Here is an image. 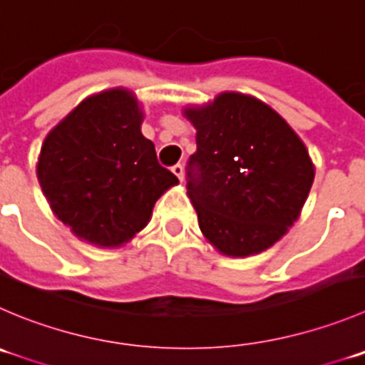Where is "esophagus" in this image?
<instances>
[{
    "mask_svg": "<svg viewBox=\"0 0 365 365\" xmlns=\"http://www.w3.org/2000/svg\"><path fill=\"white\" fill-rule=\"evenodd\" d=\"M172 172L175 173L177 179H179V180L185 179V166L180 165V163H177V165H173V166H172Z\"/></svg>",
    "mask_w": 365,
    "mask_h": 365,
    "instance_id": "obj_1",
    "label": "esophagus"
}]
</instances>
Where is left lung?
<instances>
[{"label": "left lung", "instance_id": "1", "mask_svg": "<svg viewBox=\"0 0 365 365\" xmlns=\"http://www.w3.org/2000/svg\"><path fill=\"white\" fill-rule=\"evenodd\" d=\"M182 113L197 128L186 188L202 235L232 258L272 247L297 220L314 182L301 138L267 103L242 93H220Z\"/></svg>", "mask_w": 365, "mask_h": 365}]
</instances>
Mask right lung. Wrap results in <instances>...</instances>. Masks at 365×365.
Masks as SVG:
<instances>
[{"label":"right lung","mask_w":365,"mask_h":365,"mask_svg":"<svg viewBox=\"0 0 365 365\" xmlns=\"http://www.w3.org/2000/svg\"><path fill=\"white\" fill-rule=\"evenodd\" d=\"M141 121L134 93L116 88L82 100L44 140L37 179L51 211L81 240L127 244L179 182L158 163Z\"/></svg>","instance_id":"add662e5"}]
</instances>
